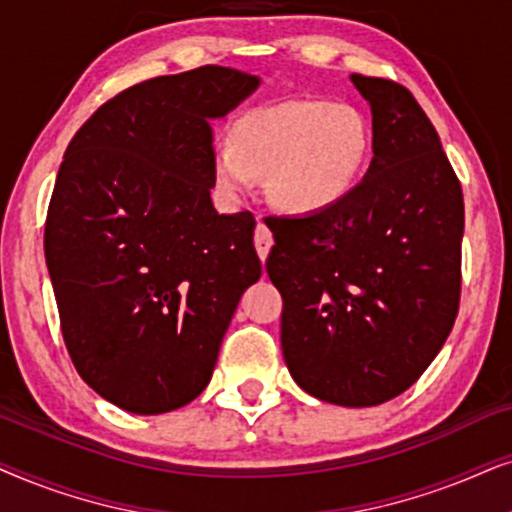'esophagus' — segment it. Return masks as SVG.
Here are the masks:
<instances>
[{
    "label": "esophagus",
    "mask_w": 512,
    "mask_h": 512,
    "mask_svg": "<svg viewBox=\"0 0 512 512\" xmlns=\"http://www.w3.org/2000/svg\"><path fill=\"white\" fill-rule=\"evenodd\" d=\"M271 245H274V236H271V231H269L267 224L260 222V224H257V229H255V248H257V252H260L262 262L267 260Z\"/></svg>",
    "instance_id": "esophagus-1"
}]
</instances>
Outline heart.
<instances>
[{
	"mask_svg": "<svg viewBox=\"0 0 512 512\" xmlns=\"http://www.w3.org/2000/svg\"><path fill=\"white\" fill-rule=\"evenodd\" d=\"M370 149L372 126L358 107L288 100L236 121L234 140L215 147V175L229 194L248 192L255 175H267L278 206L318 213L349 196Z\"/></svg>",
	"mask_w": 512,
	"mask_h": 512,
	"instance_id": "1",
	"label": "heart"
}]
</instances>
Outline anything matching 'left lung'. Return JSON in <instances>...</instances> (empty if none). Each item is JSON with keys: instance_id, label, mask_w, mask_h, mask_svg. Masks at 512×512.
<instances>
[{"instance_id": "8db88e82", "label": "left lung", "mask_w": 512, "mask_h": 512, "mask_svg": "<svg viewBox=\"0 0 512 512\" xmlns=\"http://www.w3.org/2000/svg\"><path fill=\"white\" fill-rule=\"evenodd\" d=\"M351 81L372 109L370 170L332 208L271 217L267 271L292 379L325 403L372 407L407 391L452 332L463 192L403 84Z\"/></svg>"}]
</instances>
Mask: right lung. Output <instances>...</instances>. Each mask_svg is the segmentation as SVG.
Segmentation results:
<instances>
[{
  "mask_svg": "<svg viewBox=\"0 0 512 512\" xmlns=\"http://www.w3.org/2000/svg\"><path fill=\"white\" fill-rule=\"evenodd\" d=\"M257 84L220 65L147 79L102 102L67 145L46 264L79 377L121 410L192 403L262 276L255 217L217 215L210 199L213 121Z\"/></svg>",
  "mask_w": 512,
  "mask_h": 512,
  "instance_id": "obj_1",
  "label": "right lung"
}]
</instances>
